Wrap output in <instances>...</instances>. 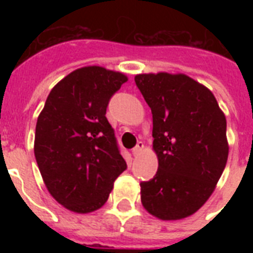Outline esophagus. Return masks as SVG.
<instances>
[{
    "label": "esophagus",
    "mask_w": 253,
    "mask_h": 253,
    "mask_svg": "<svg viewBox=\"0 0 253 253\" xmlns=\"http://www.w3.org/2000/svg\"><path fill=\"white\" fill-rule=\"evenodd\" d=\"M143 148H144V144H143L142 142H139L138 144H136V146L132 148V155H134V156H138V155H140L142 154Z\"/></svg>",
    "instance_id": "34e87169"
}]
</instances>
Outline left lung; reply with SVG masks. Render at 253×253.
<instances>
[{
	"label": "left lung",
	"instance_id": "8db88e82",
	"mask_svg": "<svg viewBox=\"0 0 253 253\" xmlns=\"http://www.w3.org/2000/svg\"><path fill=\"white\" fill-rule=\"evenodd\" d=\"M151 107L159 168L140 182L147 211L163 220L192 215L214 192L227 163L226 117L208 87L185 75H136Z\"/></svg>",
	"mask_w": 253,
	"mask_h": 253
}]
</instances>
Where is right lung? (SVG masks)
<instances>
[{"label":"right lung","instance_id":"1","mask_svg":"<svg viewBox=\"0 0 253 253\" xmlns=\"http://www.w3.org/2000/svg\"><path fill=\"white\" fill-rule=\"evenodd\" d=\"M127 81L102 67L76 69L49 91L38 117L34 154L51 196L75 212L94 211L126 170L109 101Z\"/></svg>","mask_w":253,"mask_h":253}]
</instances>
